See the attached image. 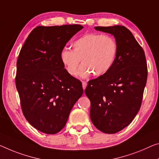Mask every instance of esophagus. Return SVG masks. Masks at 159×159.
Masks as SVG:
<instances>
[{"label": "esophagus", "mask_w": 159, "mask_h": 159, "mask_svg": "<svg viewBox=\"0 0 159 159\" xmlns=\"http://www.w3.org/2000/svg\"><path fill=\"white\" fill-rule=\"evenodd\" d=\"M87 85V82H82V87H83V89H84V91L85 90V89H86Z\"/></svg>", "instance_id": "1"}]
</instances>
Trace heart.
Masks as SVG:
<instances>
[{"label":"heart","mask_w":159,"mask_h":159,"mask_svg":"<svg viewBox=\"0 0 159 159\" xmlns=\"http://www.w3.org/2000/svg\"><path fill=\"white\" fill-rule=\"evenodd\" d=\"M73 50L64 48L60 57L66 71L72 76L77 75L80 60L82 65L79 70L80 77L85 78L93 73L102 76L108 72L116 60L118 47L111 36L99 33H87L75 40Z\"/></svg>","instance_id":"b5f03b06"}]
</instances>
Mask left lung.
<instances>
[{
	"label": "left lung",
	"mask_w": 159,
	"mask_h": 159,
	"mask_svg": "<svg viewBox=\"0 0 159 159\" xmlns=\"http://www.w3.org/2000/svg\"><path fill=\"white\" fill-rule=\"evenodd\" d=\"M94 29L113 35L118 52L111 70L89 81L85 94L91 102L90 118L95 127L115 134L126 127L140 109L148 75L145 53L126 27Z\"/></svg>",
	"instance_id": "8db88e82"
}]
</instances>
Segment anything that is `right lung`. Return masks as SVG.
<instances>
[{"label": "right lung", "mask_w": 159, "mask_h": 159, "mask_svg": "<svg viewBox=\"0 0 159 159\" xmlns=\"http://www.w3.org/2000/svg\"><path fill=\"white\" fill-rule=\"evenodd\" d=\"M82 28L80 25L38 26L20 50L16 84L21 108L27 121L41 132L62 130L83 94L82 82L68 74L60 57L66 43Z\"/></svg>", "instance_id": "right-lung-1"}]
</instances>
